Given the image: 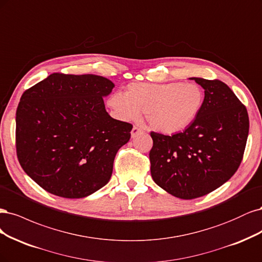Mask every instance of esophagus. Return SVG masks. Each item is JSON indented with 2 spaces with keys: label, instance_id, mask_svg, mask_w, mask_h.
<instances>
[{
  "label": "esophagus",
  "instance_id": "1",
  "mask_svg": "<svg viewBox=\"0 0 262 262\" xmlns=\"http://www.w3.org/2000/svg\"><path fill=\"white\" fill-rule=\"evenodd\" d=\"M141 133H143V129H141L140 127H138V126H134L133 129H132V132H130V134H132V137H133V138H135L136 136H138V135H139V134H141Z\"/></svg>",
  "mask_w": 262,
  "mask_h": 262
}]
</instances>
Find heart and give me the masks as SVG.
Returning <instances> with one entry per match:
<instances>
[{
  "mask_svg": "<svg viewBox=\"0 0 262 262\" xmlns=\"http://www.w3.org/2000/svg\"><path fill=\"white\" fill-rule=\"evenodd\" d=\"M205 103V92L196 82H136L125 94L113 92L107 105L115 117L126 122L139 120L141 112L154 129L176 134L196 121Z\"/></svg>",
  "mask_w": 262,
  "mask_h": 262,
  "instance_id": "obj_1",
  "label": "heart"
}]
</instances>
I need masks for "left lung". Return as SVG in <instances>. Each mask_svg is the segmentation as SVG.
I'll use <instances>...</instances> for the list:
<instances>
[{
	"instance_id": "1",
	"label": "left lung",
	"mask_w": 262,
	"mask_h": 262,
	"mask_svg": "<svg viewBox=\"0 0 262 262\" xmlns=\"http://www.w3.org/2000/svg\"><path fill=\"white\" fill-rule=\"evenodd\" d=\"M191 79L205 89L196 121L172 136L150 133L151 176L181 199L205 196L229 181L241 165L249 132L247 108L226 83Z\"/></svg>"
}]
</instances>
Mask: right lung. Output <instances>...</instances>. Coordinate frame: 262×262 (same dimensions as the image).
<instances>
[{"mask_svg": "<svg viewBox=\"0 0 262 262\" xmlns=\"http://www.w3.org/2000/svg\"><path fill=\"white\" fill-rule=\"evenodd\" d=\"M102 76L53 73L24 92L16 111V154L23 170L55 196L82 198L111 179L133 125L112 119Z\"/></svg>", "mask_w": 262, "mask_h": 262, "instance_id": "1", "label": "right lung"}]
</instances>
